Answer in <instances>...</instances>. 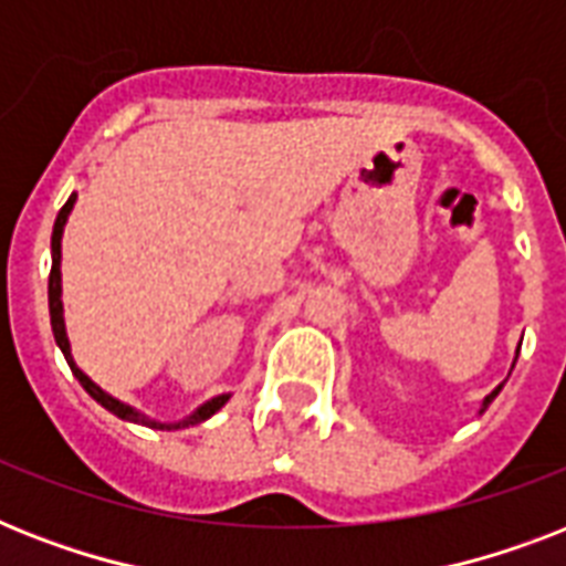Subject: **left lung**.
Returning a JSON list of instances; mask_svg holds the SVG:
<instances>
[{"instance_id":"8db88e82","label":"left lung","mask_w":566,"mask_h":566,"mask_svg":"<svg viewBox=\"0 0 566 566\" xmlns=\"http://www.w3.org/2000/svg\"><path fill=\"white\" fill-rule=\"evenodd\" d=\"M500 390H502V385L496 387V390H493V394H488V396H484V402H482V411H484V408H488V405L493 402V399H496V394H500Z\"/></svg>"}]
</instances>
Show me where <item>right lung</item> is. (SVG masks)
I'll list each match as a JSON object with an SVG mask.
<instances>
[{
  "label": "right lung",
  "instance_id": "right-lung-1",
  "mask_svg": "<svg viewBox=\"0 0 566 566\" xmlns=\"http://www.w3.org/2000/svg\"><path fill=\"white\" fill-rule=\"evenodd\" d=\"M75 205V193L66 199V205L57 211L55 217V229H52V273H49V317H52V335H55V344L61 346V353H64L66 364H70V370H73V376L82 381V387L87 390V394L96 399V402L102 405V408H108L111 413H117L119 420H128V422H137V426H149V429H161V431H170V429H188V426H196V422L208 420L211 413H217L222 408V405L229 402V394L222 396H213L211 402L199 405L190 417H185V420L179 422H158V420H149V417H144L140 411H135L132 405L119 402V399H114L111 394H105L96 381H91V378L84 376L78 367H75L73 355H70V340H66V328H64V305H61V234H64V226H66V217H70V211H73Z\"/></svg>",
  "mask_w": 566,
  "mask_h": 566
}]
</instances>
